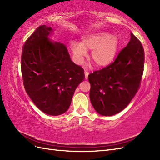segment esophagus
<instances>
[{
	"mask_svg": "<svg viewBox=\"0 0 160 160\" xmlns=\"http://www.w3.org/2000/svg\"><path fill=\"white\" fill-rule=\"evenodd\" d=\"M89 72L87 71H84V75H85V79L87 80L88 79V76H89Z\"/></svg>",
	"mask_w": 160,
	"mask_h": 160,
	"instance_id": "34e87169",
	"label": "esophagus"
}]
</instances>
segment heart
Returning <instances> with one entry per match:
<instances>
[{"instance_id":"1","label":"heart","mask_w":160,"mask_h":160,"mask_svg":"<svg viewBox=\"0 0 160 160\" xmlns=\"http://www.w3.org/2000/svg\"><path fill=\"white\" fill-rule=\"evenodd\" d=\"M119 47L118 38L107 32L88 33L80 43H71L74 60L78 64L82 63L87 52L92 50L91 58L97 66L102 67L111 63L116 55Z\"/></svg>"}]
</instances>
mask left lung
Masks as SVG:
<instances>
[{"label":"left lung","mask_w":160,"mask_h":160,"mask_svg":"<svg viewBox=\"0 0 160 160\" xmlns=\"http://www.w3.org/2000/svg\"><path fill=\"white\" fill-rule=\"evenodd\" d=\"M144 65L143 47L131 33L130 41L114 62L88 76L90 100L95 110L111 116L127 107L140 88Z\"/></svg>","instance_id":"1"}]
</instances>
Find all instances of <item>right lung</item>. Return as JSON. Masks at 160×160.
I'll use <instances>...</instances> for the list:
<instances>
[{
    "mask_svg": "<svg viewBox=\"0 0 160 160\" xmlns=\"http://www.w3.org/2000/svg\"><path fill=\"white\" fill-rule=\"evenodd\" d=\"M52 28L41 25L23 46L21 71L27 93L40 111L50 115L69 108L84 69L72 62L64 44L50 40Z\"/></svg>",
    "mask_w": 160,
    "mask_h": 160,
    "instance_id": "obj_1",
    "label": "right lung"
}]
</instances>
